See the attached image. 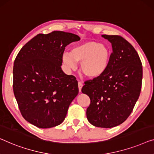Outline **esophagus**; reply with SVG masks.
<instances>
[{"label":"esophagus","instance_id":"34e87169","mask_svg":"<svg viewBox=\"0 0 154 154\" xmlns=\"http://www.w3.org/2000/svg\"><path fill=\"white\" fill-rule=\"evenodd\" d=\"M82 86H83V83H82V82L79 81V92H81V89L82 88Z\"/></svg>","mask_w":154,"mask_h":154}]
</instances>
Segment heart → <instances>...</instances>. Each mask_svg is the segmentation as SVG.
<instances>
[{
    "instance_id": "b5f03b06",
    "label": "heart",
    "mask_w": 154,
    "mask_h": 154,
    "mask_svg": "<svg viewBox=\"0 0 154 154\" xmlns=\"http://www.w3.org/2000/svg\"><path fill=\"white\" fill-rule=\"evenodd\" d=\"M110 55V50L107 46L89 41L75 46L71 53H64L62 60L72 69L75 68V62L81 63V72L88 78L94 79L101 75L107 70Z\"/></svg>"
}]
</instances>
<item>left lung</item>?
<instances>
[{
    "label": "left lung",
    "instance_id": "obj_1",
    "mask_svg": "<svg viewBox=\"0 0 154 154\" xmlns=\"http://www.w3.org/2000/svg\"><path fill=\"white\" fill-rule=\"evenodd\" d=\"M112 44L107 70L85 82L82 92L90 99L86 115L94 126L112 128L129 117L142 88V66L138 53L119 35H103Z\"/></svg>",
    "mask_w": 154,
    "mask_h": 154
}]
</instances>
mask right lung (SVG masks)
Returning a JSON list of instances; mask_svg holds the SVG:
<instances>
[{
    "instance_id": "obj_1",
    "label": "right lung",
    "mask_w": 154,
    "mask_h": 154,
    "mask_svg": "<svg viewBox=\"0 0 154 154\" xmlns=\"http://www.w3.org/2000/svg\"><path fill=\"white\" fill-rule=\"evenodd\" d=\"M63 31L38 34L24 45L13 67V91L19 110L29 123L41 128L60 125L79 94L75 76L62 72L67 45L79 41Z\"/></svg>"
}]
</instances>
